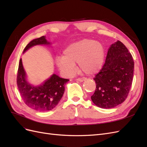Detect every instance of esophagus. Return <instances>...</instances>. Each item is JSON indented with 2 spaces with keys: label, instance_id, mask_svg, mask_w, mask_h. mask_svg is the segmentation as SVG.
Masks as SVG:
<instances>
[{
  "label": "esophagus",
  "instance_id": "obj_1",
  "mask_svg": "<svg viewBox=\"0 0 147 147\" xmlns=\"http://www.w3.org/2000/svg\"><path fill=\"white\" fill-rule=\"evenodd\" d=\"M76 80L77 82H83L85 80L83 79V78H77V79H76Z\"/></svg>",
  "mask_w": 147,
  "mask_h": 147
}]
</instances>
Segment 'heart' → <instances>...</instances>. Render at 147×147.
<instances>
[{
	"mask_svg": "<svg viewBox=\"0 0 147 147\" xmlns=\"http://www.w3.org/2000/svg\"><path fill=\"white\" fill-rule=\"evenodd\" d=\"M104 59L103 45L98 41L84 38L67 47L63 51V56L56 57L55 64L60 72L67 77L74 74L76 63L83 73L94 75L101 70Z\"/></svg>",
	"mask_w": 147,
	"mask_h": 147,
	"instance_id": "1",
	"label": "heart"
}]
</instances>
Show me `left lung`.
Masks as SVG:
<instances>
[{
  "mask_svg": "<svg viewBox=\"0 0 147 147\" xmlns=\"http://www.w3.org/2000/svg\"><path fill=\"white\" fill-rule=\"evenodd\" d=\"M134 63L124 44L118 40L109 47L105 63L94 78L96 91L91 100L102 109H112L125 100L131 89Z\"/></svg>",
  "mask_w": 147,
  "mask_h": 147,
  "instance_id": "obj_1",
  "label": "left lung"
}]
</instances>
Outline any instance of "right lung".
Wrapping results in <instances>:
<instances>
[{"label":"right lung","instance_id":"1","mask_svg":"<svg viewBox=\"0 0 147 147\" xmlns=\"http://www.w3.org/2000/svg\"><path fill=\"white\" fill-rule=\"evenodd\" d=\"M50 45L46 37L42 36L30 42L23 53L35 45ZM68 79L60 78L53 74L51 77L37 86L29 83L24 69L22 59L19 63L17 75V85L24 103L30 108L40 112H47L54 109L58 104L65 91V85Z\"/></svg>","mask_w":147,"mask_h":147}]
</instances>
